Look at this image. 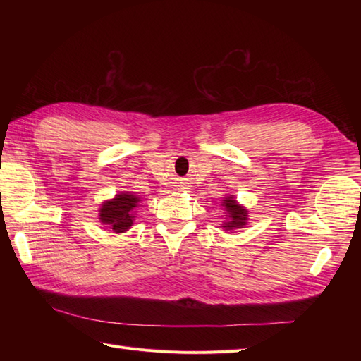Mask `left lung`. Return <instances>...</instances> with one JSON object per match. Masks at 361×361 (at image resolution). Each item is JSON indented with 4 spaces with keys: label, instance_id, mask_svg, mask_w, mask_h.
<instances>
[{
    "label": "left lung",
    "instance_id": "obj_1",
    "mask_svg": "<svg viewBox=\"0 0 361 361\" xmlns=\"http://www.w3.org/2000/svg\"><path fill=\"white\" fill-rule=\"evenodd\" d=\"M223 206L227 212V221L223 223V227L226 231H235V228H241L247 224L248 220V211L244 206L238 204L233 195H227L223 200Z\"/></svg>",
    "mask_w": 361,
    "mask_h": 361
}]
</instances>
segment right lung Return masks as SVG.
<instances>
[{"instance_id":"right-lung-1","label":"right lung","mask_w":361,"mask_h":361,"mask_svg":"<svg viewBox=\"0 0 361 361\" xmlns=\"http://www.w3.org/2000/svg\"><path fill=\"white\" fill-rule=\"evenodd\" d=\"M140 197L133 192H120L111 200L104 202L99 209V221L114 233H123L134 224V209Z\"/></svg>"}]
</instances>
